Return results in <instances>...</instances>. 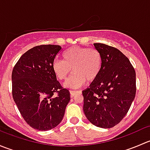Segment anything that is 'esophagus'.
<instances>
[{"instance_id": "1", "label": "esophagus", "mask_w": 150, "mask_h": 150, "mask_svg": "<svg viewBox=\"0 0 150 150\" xmlns=\"http://www.w3.org/2000/svg\"><path fill=\"white\" fill-rule=\"evenodd\" d=\"M69 93H70L71 96H72V97H73V96H75L77 93H79V91H69Z\"/></svg>"}]
</instances>
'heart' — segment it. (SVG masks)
I'll use <instances>...</instances> for the list:
<instances>
[{"label": "heart", "mask_w": 150, "mask_h": 150, "mask_svg": "<svg viewBox=\"0 0 150 150\" xmlns=\"http://www.w3.org/2000/svg\"><path fill=\"white\" fill-rule=\"evenodd\" d=\"M62 59L52 64L54 73L60 81H65L72 71L73 75L64 83L69 88H78L86 83L98 79L102 69V57L95 48L71 47L62 54Z\"/></svg>", "instance_id": "b5f03b06"}]
</instances>
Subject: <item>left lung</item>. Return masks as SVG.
Returning a JSON list of instances; mask_svg holds the SVG:
<instances>
[{
    "instance_id": "left-lung-1",
    "label": "left lung",
    "mask_w": 150,
    "mask_h": 150,
    "mask_svg": "<svg viewBox=\"0 0 150 150\" xmlns=\"http://www.w3.org/2000/svg\"><path fill=\"white\" fill-rule=\"evenodd\" d=\"M102 57V69L95 82L83 91V112L93 125L110 128L129 110L136 95V72L120 51L103 43H93Z\"/></svg>"
}]
</instances>
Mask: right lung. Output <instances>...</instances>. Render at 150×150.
Wrapping results in <instances>:
<instances>
[{
	"mask_svg": "<svg viewBox=\"0 0 150 150\" xmlns=\"http://www.w3.org/2000/svg\"><path fill=\"white\" fill-rule=\"evenodd\" d=\"M62 47L41 45L25 52L12 71V95L25 121L38 131H48L62 120L70 100L69 90L62 88L52 64ZM54 93H58L57 98Z\"/></svg>",
	"mask_w": 150,
	"mask_h": 150,
	"instance_id": "1",
	"label": "right lung"
}]
</instances>
